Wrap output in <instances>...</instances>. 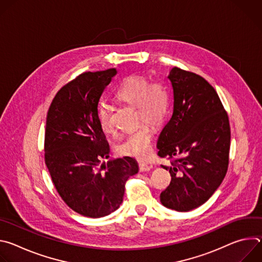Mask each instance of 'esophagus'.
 Wrapping results in <instances>:
<instances>
[{"label":"esophagus","instance_id":"34e87169","mask_svg":"<svg viewBox=\"0 0 262 262\" xmlns=\"http://www.w3.org/2000/svg\"><path fill=\"white\" fill-rule=\"evenodd\" d=\"M150 169H151V167H150V166H148L147 164L142 163V164H140V165H139V170H140L141 172H147V171H149Z\"/></svg>","mask_w":262,"mask_h":262}]
</instances>
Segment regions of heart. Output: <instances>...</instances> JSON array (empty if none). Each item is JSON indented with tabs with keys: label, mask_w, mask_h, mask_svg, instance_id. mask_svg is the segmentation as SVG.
<instances>
[{
	"label": "heart",
	"mask_w": 262,
	"mask_h": 262,
	"mask_svg": "<svg viewBox=\"0 0 262 262\" xmlns=\"http://www.w3.org/2000/svg\"><path fill=\"white\" fill-rule=\"evenodd\" d=\"M116 96L121 101L137 107L139 123L145 122L157 127L163 124L168 116L170 94L162 83H150L144 77L132 76L121 83L116 91ZM97 119L104 134L114 133V122L107 104L100 103L98 105ZM152 143L151 128L148 125H142L118 144L117 152L120 156L145 160L152 151Z\"/></svg>",
	"instance_id": "obj_1"
}]
</instances>
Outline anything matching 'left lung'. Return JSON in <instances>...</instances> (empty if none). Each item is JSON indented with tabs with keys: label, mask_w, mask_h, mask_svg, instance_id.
I'll use <instances>...</instances> for the list:
<instances>
[{
	"label": "left lung",
	"mask_w": 262,
	"mask_h": 262,
	"mask_svg": "<svg viewBox=\"0 0 262 262\" xmlns=\"http://www.w3.org/2000/svg\"><path fill=\"white\" fill-rule=\"evenodd\" d=\"M173 114L159 140V157L173 160L171 182L161 193L164 206L190 211L205 203L222 183L229 164L230 125L213 87L194 72L173 67Z\"/></svg>",
	"instance_id": "obj_1"
}]
</instances>
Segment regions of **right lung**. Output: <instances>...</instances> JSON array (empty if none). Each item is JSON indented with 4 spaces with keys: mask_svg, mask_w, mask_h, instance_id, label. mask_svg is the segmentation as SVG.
<instances>
[{
    "mask_svg": "<svg viewBox=\"0 0 262 262\" xmlns=\"http://www.w3.org/2000/svg\"><path fill=\"white\" fill-rule=\"evenodd\" d=\"M116 68L84 72L54 97L47 116L45 160L62 200L76 212L101 217L119 208L126 180L138 173L124 157L106 165L110 146L97 119V105Z\"/></svg>",
    "mask_w": 262,
    "mask_h": 262,
    "instance_id": "right-lung-1",
    "label": "right lung"
}]
</instances>
